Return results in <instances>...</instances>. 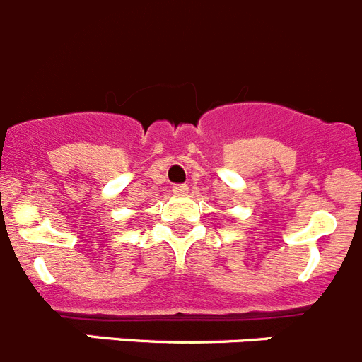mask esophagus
Listing matches in <instances>:
<instances>
[{
	"mask_svg": "<svg viewBox=\"0 0 362 362\" xmlns=\"http://www.w3.org/2000/svg\"><path fill=\"white\" fill-rule=\"evenodd\" d=\"M172 192H174L175 196H183V194L188 192V187L187 185H174V187H172Z\"/></svg>",
	"mask_w": 362,
	"mask_h": 362,
	"instance_id": "1",
	"label": "esophagus"
}]
</instances>
